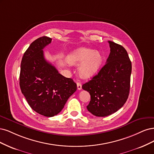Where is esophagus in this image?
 <instances>
[{
    "label": "esophagus",
    "mask_w": 154,
    "mask_h": 154,
    "mask_svg": "<svg viewBox=\"0 0 154 154\" xmlns=\"http://www.w3.org/2000/svg\"><path fill=\"white\" fill-rule=\"evenodd\" d=\"M77 90H81L82 89V84L80 81H78L77 83Z\"/></svg>",
    "instance_id": "obj_1"
}]
</instances>
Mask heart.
<instances>
[{
  "label": "heart",
  "instance_id": "b5f03b06",
  "mask_svg": "<svg viewBox=\"0 0 154 154\" xmlns=\"http://www.w3.org/2000/svg\"><path fill=\"white\" fill-rule=\"evenodd\" d=\"M68 61L74 65L81 63L79 69V75L83 79H88L95 75L99 70L102 57L98 51L90 48H80L68 56Z\"/></svg>",
  "mask_w": 154,
  "mask_h": 154
}]
</instances>
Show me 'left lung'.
Instances as JSON below:
<instances>
[{
    "label": "left lung",
    "mask_w": 154,
    "mask_h": 154,
    "mask_svg": "<svg viewBox=\"0 0 154 154\" xmlns=\"http://www.w3.org/2000/svg\"><path fill=\"white\" fill-rule=\"evenodd\" d=\"M108 42L111 52L105 65L82 86L91 96L87 109L99 117L109 116L120 109L130 91L132 64L127 52L120 45Z\"/></svg>",
    "instance_id": "obj_1"
}]
</instances>
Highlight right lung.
Returning a JSON list of instances; mask_svg holds the SVG:
<instances>
[{"label": "right lung", "instance_id": "obj_1", "mask_svg": "<svg viewBox=\"0 0 154 154\" xmlns=\"http://www.w3.org/2000/svg\"><path fill=\"white\" fill-rule=\"evenodd\" d=\"M52 39L47 36L34 41L22 59L20 86L29 105L39 115L52 117L57 115L72 94L77 84L63 76L44 57L43 49Z\"/></svg>", "mask_w": 154, "mask_h": 154}]
</instances>
